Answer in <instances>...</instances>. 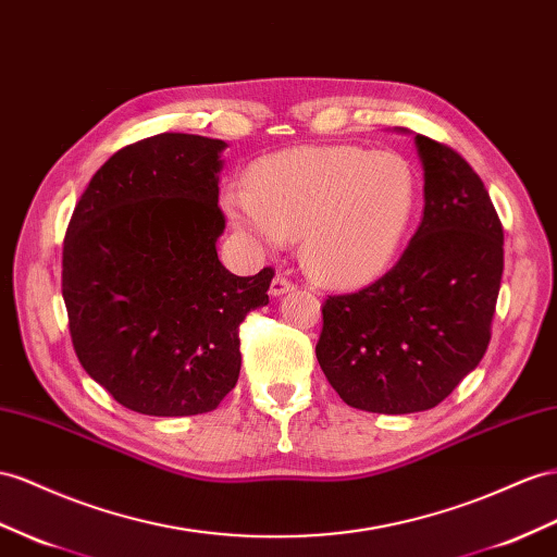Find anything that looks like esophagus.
<instances>
[{"instance_id":"1","label":"esophagus","mask_w":557,"mask_h":557,"mask_svg":"<svg viewBox=\"0 0 557 557\" xmlns=\"http://www.w3.org/2000/svg\"><path fill=\"white\" fill-rule=\"evenodd\" d=\"M292 289H294V282L289 277H284V275H275L273 282H270V294H273V296H282V294H287Z\"/></svg>"}]
</instances>
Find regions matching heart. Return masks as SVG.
Masks as SVG:
<instances>
[{
    "label": "heart",
    "mask_w": 557,
    "mask_h": 557,
    "mask_svg": "<svg viewBox=\"0 0 557 557\" xmlns=\"http://www.w3.org/2000/svg\"><path fill=\"white\" fill-rule=\"evenodd\" d=\"M227 216L256 245L301 237L308 273L330 287H360L386 273L417 207L405 157L352 146L294 148L256 162L249 188L223 195Z\"/></svg>",
    "instance_id": "b5f03b06"
}]
</instances>
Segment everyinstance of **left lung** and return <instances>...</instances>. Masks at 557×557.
I'll use <instances>...</instances> for the list:
<instances>
[{
    "label": "left lung",
    "instance_id": "8db88e82",
    "mask_svg": "<svg viewBox=\"0 0 557 557\" xmlns=\"http://www.w3.org/2000/svg\"><path fill=\"white\" fill-rule=\"evenodd\" d=\"M423 219L386 275L322 306L318 362L341 400L376 414L440 405L480 364L504 275V227L463 157L417 134Z\"/></svg>",
    "mask_w": 557,
    "mask_h": 557
}]
</instances>
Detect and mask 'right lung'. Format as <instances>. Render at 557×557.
I'll return each instance as SVG.
<instances>
[{
    "mask_svg": "<svg viewBox=\"0 0 557 557\" xmlns=\"http://www.w3.org/2000/svg\"><path fill=\"white\" fill-rule=\"evenodd\" d=\"M225 143L157 134L96 171L63 242V301L87 374L148 417L216 409L239 376V324L275 270L219 261Z\"/></svg>",
    "mask_w": 557,
    "mask_h": 557,
    "instance_id": "add662e5",
    "label": "right lung"
}]
</instances>
